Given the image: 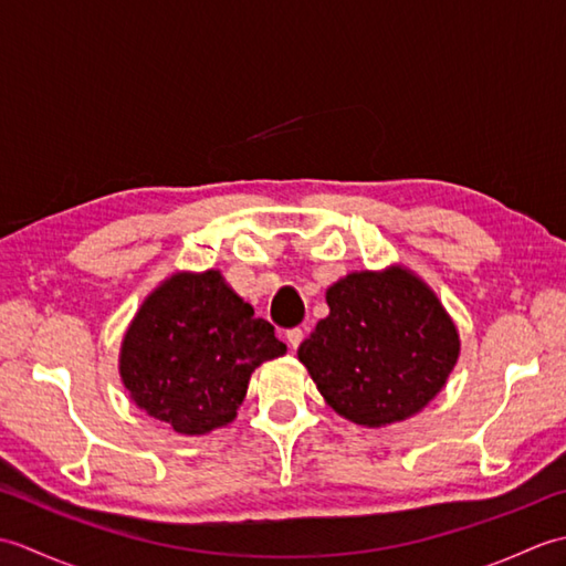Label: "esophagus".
Returning <instances> with one entry per match:
<instances>
[{
  "label": "esophagus",
  "instance_id": "34e87169",
  "mask_svg": "<svg viewBox=\"0 0 566 566\" xmlns=\"http://www.w3.org/2000/svg\"><path fill=\"white\" fill-rule=\"evenodd\" d=\"M302 340H304V331H302V328H292V331H286V343H290L292 350H296V347L302 345Z\"/></svg>",
  "mask_w": 566,
  "mask_h": 566
}]
</instances>
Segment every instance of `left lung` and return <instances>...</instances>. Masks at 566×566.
Here are the masks:
<instances>
[{"label":"left lung","instance_id":"left-lung-1","mask_svg":"<svg viewBox=\"0 0 566 566\" xmlns=\"http://www.w3.org/2000/svg\"><path fill=\"white\" fill-rule=\"evenodd\" d=\"M331 314L298 347V359L335 411L359 426L418 413L460 355L452 321L411 272H353L328 294Z\"/></svg>","mask_w":566,"mask_h":566}]
</instances>
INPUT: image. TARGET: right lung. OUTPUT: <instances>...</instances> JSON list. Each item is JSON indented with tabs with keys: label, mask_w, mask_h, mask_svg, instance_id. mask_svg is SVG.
I'll return each instance as SVG.
<instances>
[{
	"label": "right lung",
	"mask_w": 566,
	"mask_h": 566,
	"mask_svg": "<svg viewBox=\"0 0 566 566\" xmlns=\"http://www.w3.org/2000/svg\"><path fill=\"white\" fill-rule=\"evenodd\" d=\"M286 345L219 272L177 274L153 292L122 347V379L143 411L182 436L231 423L250 375Z\"/></svg>",
	"instance_id": "add662e5"
}]
</instances>
